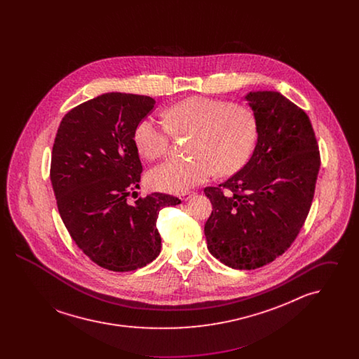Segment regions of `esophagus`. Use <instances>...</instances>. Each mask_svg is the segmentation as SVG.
<instances>
[{"label": "esophagus", "instance_id": "obj_1", "mask_svg": "<svg viewBox=\"0 0 359 359\" xmlns=\"http://www.w3.org/2000/svg\"><path fill=\"white\" fill-rule=\"evenodd\" d=\"M192 196H195V192H184V194H182V201H188V199H191Z\"/></svg>", "mask_w": 359, "mask_h": 359}]
</instances>
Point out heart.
<instances>
[{"mask_svg":"<svg viewBox=\"0 0 359 359\" xmlns=\"http://www.w3.org/2000/svg\"><path fill=\"white\" fill-rule=\"evenodd\" d=\"M167 121L145 117L137 123V151L148 160L170 149L172 132L194 135L192 158H170L148 175L151 187L182 194L208 180L215 172L231 175L250 160L258 140L255 113L241 104L205 97H189L167 110Z\"/></svg>","mask_w":359,"mask_h":359,"instance_id":"heart-1","label":"heart"}]
</instances>
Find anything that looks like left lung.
I'll return each instance as SVG.
<instances>
[{
    "instance_id": "left-lung-1",
    "label": "left lung",
    "mask_w": 359,
    "mask_h": 359,
    "mask_svg": "<svg viewBox=\"0 0 359 359\" xmlns=\"http://www.w3.org/2000/svg\"><path fill=\"white\" fill-rule=\"evenodd\" d=\"M245 100L258 123L256 148L219 187L205 188L212 205L205 236L208 252L222 264L252 271L281 256L297 237L313 199L320 156L306 111L281 93L250 91Z\"/></svg>"
}]
</instances>
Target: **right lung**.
<instances>
[{
    "mask_svg": "<svg viewBox=\"0 0 359 359\" xmlns=\"http://www.w3.org/2000/svg\"><path fill=\"white\" fill-rule=\"evenodd\" d=\"M154 103L137 94L98 95L63 117L52 148V188L62 221L86 256L113 272L156 259L158 212L180 203L160 192L128 202L142 172L135 129Z\"/></svg>",
    "mask_w": 359,
    "mask_h": 359,
    "instance_id": "add662e5",
    "label": "right lung"
}]
</instances>
